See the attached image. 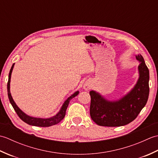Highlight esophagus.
<instances>
[{"label": "esophagus", "mask_w": 158, "mask_h": 158, "mask_svg": "<svg viewBox=\"0 0 158 158\" xmlns=\"http://www.w3.org/2000/svg\"><path fill=\"white\" fill-rule=\"evenodd\" d=\"M92 88V83L90 81H85L83 85V88L85 90H88Z\"/></svg>", "instance_id": "esophagus-1"}]
</instances>
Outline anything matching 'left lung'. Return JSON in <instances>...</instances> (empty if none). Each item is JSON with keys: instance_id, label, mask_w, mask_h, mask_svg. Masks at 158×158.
I'll return each instance as SVG.
<instances>
[{"instance_id": "1", "label": "left lung", "mask_w": 158, "mask_h": 158, "mask_svg": "<svg viewBox=\"0 0 158 158\" xmlns=\"http://www.w3.org/2000/svg\"><path fill=\"white\" fill-rule=\"evenodd\" d=\"M139 79L134 88L118 100H109L96 91L91 96L90 116L97 125L108 127L122 126L135 120L147 102L149 94V71L143 57L138 54Z\"/></svg>"}]
</instances>
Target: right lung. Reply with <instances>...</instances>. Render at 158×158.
I'll return each mask as SVG.
<instances>
[{"label":"right lung","instance_id":"1","mask_svg":"<svg viewBox=\"0 0 158 158\" xmlns=\"http://www.w3.org/2000/svg\"><path fill=\"white\" fill-rule=\"evenodd\" d=\"M14 64L15 63L13 64L9 74V79H8V83H7V93H8V97H9L10 103L11 104L12 106L13 107V109H14L16 113L18 114V115L19 116V118L22 121H23L25 123L29 124V125L34 126H39V127H49L53 125H56V124L60 122H61L66 115V110L67 107L69 106V104L70 101V100L73 99L74 97H75L76 96L78 95L79 92L77 91L74 93L73 94L69 96V98L65 100L64 102L63 103L62 106H61V108H60L58 113H57L54 116L49 117V118H39V117H34L28 115L27 114H26L24 112H23L22 110L18 106V105H16L15 101L13 100L12 98L11 92H10V82H11V73L13 71V67H14Z\"/></svg>","mask_w":158,"mask_h":158}]
</instances>
